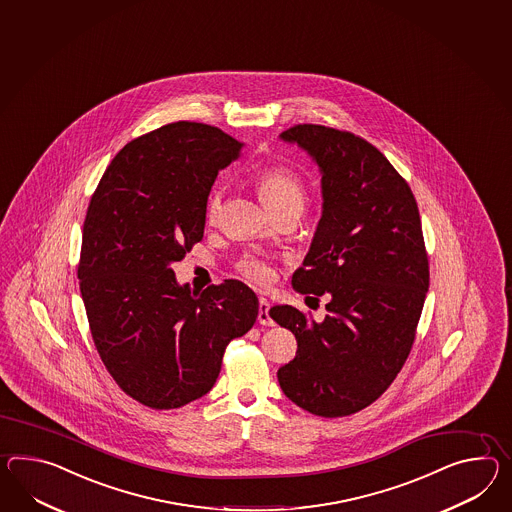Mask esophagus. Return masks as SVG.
<instances>
[{
  "label": "esophagus",
  "instance_id": "obj_1",
  "mask_svg": "<svg viewBox=\"0 0 512 512\" xmlns=\"http://www.w3.org/2000/svg\"><path fill=\"white\" fill-rule=\"evenodd\" d=\"M257 320H259V324L266 325V327L275 324L272 316H270V301L264 300V298L259 300V316H257Z\"/></svg>",
  "mask_w": 512,
  "mask_h": 512
}]
</instances>
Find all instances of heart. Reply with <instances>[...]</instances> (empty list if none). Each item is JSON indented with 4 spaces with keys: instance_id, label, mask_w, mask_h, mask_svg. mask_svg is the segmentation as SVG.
<instances>
[{
    "instance_id": "b5f03b06",
    "label": "heart",
    "mask_w": 512,
    "mask_h": 512,
    "mask_svg": "<svg viewBox=\"0 0 512 512\" xmlns=\"http://www.w3.org/2000/svg\"><path fill=\"white\" fill-rule=\"evenodd\" d=\"M257 188L261 200L268 211H274L285 205H298L305 200V183L300 175L287 166H268L257 174ZM224 188L214 187L207 200V220L214 222L222 211ZM238 272L257 285H266L274 279V266L266 257L257 253H248L238 261Z\"/></svg>"
}]
</instances>
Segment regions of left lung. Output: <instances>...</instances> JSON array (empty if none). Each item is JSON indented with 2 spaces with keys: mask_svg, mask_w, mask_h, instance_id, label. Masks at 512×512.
Segmentation results:
<instances>
[{
  "mask_svg": "<svg viewBox=\"0 0 512 512\" xmlns=\"http://www.w3.org/2000/svg\"><path fill=\"white\" fill-rule=\"evenodd\" d=\"M281 138L318 164L324 198L292 285L327 294L329 303L322 322L290 305L270 309L298 340L277 379L301 409L349 416L390 387L411 353L429 288L420 212L407 181L364 138L314 124L294 125Z\"/></svg>",
  "mask_w": 512,
  "mask_h": 512,
  "instance_id": "1",
  "label": "left lung"
}]
</instances>
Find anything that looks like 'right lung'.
I'll return each instance as SVG.
<instances>
[{"mask_svg": "<svg viewBox=\"0 0 512 512\" xmlns=\"http://www.w3.org/2000/svg\"><path fill=\"white\" fill-rule=\"evenodd\" d=\"M242 146L212 125H163L118 151L88 205L77 277L90 333L116 385L155 411L205 396L259 314L237 279L190 292L170 268L203 238L214 179Z\"/></svg>", "mask_w": 512, "mask_h": 512, "instance_id": "add662e5", "label": "right lung"}]
</instances>
